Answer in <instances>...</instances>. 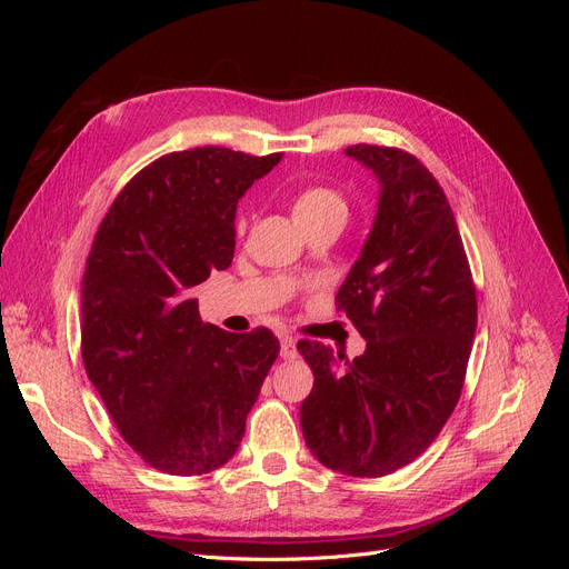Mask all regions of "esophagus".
I'll return each mask as SVG.
<instances>
[{"label": "esophagus", "instance_id": "34e87169", "mask_svg": "<svg viewBox=\"0 0 569 569\" xmlns=\"http://www.w3.org/2000/svg\"><path fill=\"white\" fill-rule=\"evenodd\" d=\"M280 356L284 360H295L299 353H297V341L291 335H282L280 337Z\"/></svg>", "mask_w": 569, "mask_h": 569}]
</instances>
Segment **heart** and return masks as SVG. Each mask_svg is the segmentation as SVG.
<instances>
[{"mask_svg":"<svg viewBox=\"0 0 569 569\" xmlns=\"http://www.w3.org/2000/svg\"><path fill=\"white\" fill-rule=\"evenodd\" d=\"M330 209H347V206H343V199L335 192V189H327V187H306L295 201L297 216L320 213Z\"/></svg>","mask_w":569,"mask_h":569,"instance_id":"heart-1","label":"heart"}]
</instances>
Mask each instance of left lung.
Instances as JSON below:
<instances>
[{
	"instance_id": "8db88e82",
	"label": "left lung",
	"mask_w": 569,
	"mask_h": 569,
	"mask_svg": "<svg viewBox=\"0 0 569 569\" xmlns=\"http://www.w3.org/2000/svg\"><path fill=\"white\" fill-rule=\"evenodd\" d=\"M380 201L337 308L366 339L349 360L320 341L297 349L313 370L301 403L306 446L349 477H385L432 443L460 399L477 295L456 218L435 176L396 147L353 144Z\"/></svg>"
}]
</instances>
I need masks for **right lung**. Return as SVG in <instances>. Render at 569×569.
Here are the masks:
<instances>
[{
  "label": "right lung",
  "mask_w": 569,
  "mask_h": 569,
  "mask_svg": "<svg viewBox=\"0 0 569 569\" xmlns=\"http://www.w3.org/2000/svg\"><path fill=\"white\" fill-rule=\"evenodd\" d=\"M282 153L173 151L142 168L94 234L82 278V363L120 437L151 468L226 465L280 353L266 327L201 322L189 289L234 256V213Z\"/></svg>",
  "instance_id": "1"
}]
</instances>
